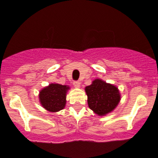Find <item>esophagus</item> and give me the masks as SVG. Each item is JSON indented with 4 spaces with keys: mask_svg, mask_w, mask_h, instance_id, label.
Returning <instances> with one entry per match:
<instances>
[{
    "mask_svg": "<svg viewBox=\"0 0 158 158\" xmlns=\"http://www.w3.org/2000/svg\"><path fill=\"white\" fill-rule=\"evenodd\" d=\"M73 86H74L75 88H79L81 87L80 81H73Z\"/></svg>",
    "mask_w": 158,
    "mask_h": 158,
    "instance_id": "esophagus-1",
    "label": "esophagus"
}]
</instances>
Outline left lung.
<instances>
[{"label": "left lung", "instance_id": "1", "mask_svg": "<svg viewBox=\"0 0 158 158\" xmlns=\"http://www.w3.org/2000/svg\"><path fill=\"white\" fill-rule=\"evenodd\" d=\"M85 90L88 96V107L99 116H105L112 112L121 100L118 88L100 78L94 79Z\"/></svg>", "mask_w": 158, "mask_h": 158}]
</instances>
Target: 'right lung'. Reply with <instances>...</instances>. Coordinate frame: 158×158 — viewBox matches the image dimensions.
<instances>
[{
	"instance_id": "add662e5",
	"label": "right lung",
	"mask_w": 158,
	"mask_h": 158,
	"mask_svg": "<svg viewBox=\"0 0 158 158\" xmlns=\"http://www.w3.org/2000/svg\"><path fill=\"white\" fill-rule=\"evenodd\" d=\"M70 90L68 85L51 83L43 88L39 94L40 105L50 112H57L65 108L67 93Z\"/></svg>"
}]
</instances>
